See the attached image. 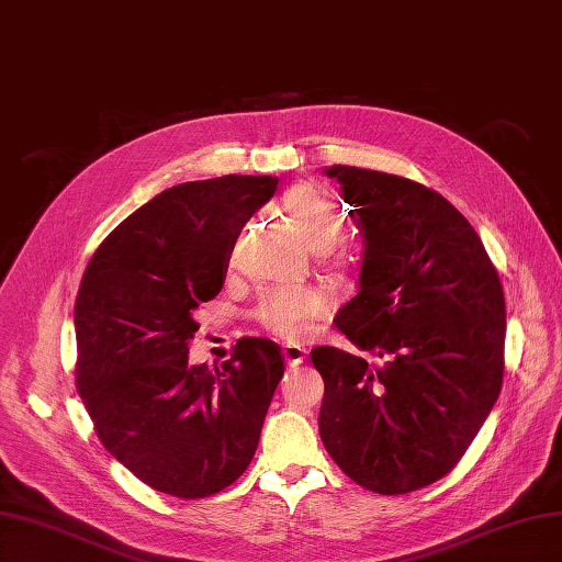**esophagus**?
I'll list each match as a JSON object with an SVG mask.
<instances>
[{
    "label": "esophagus",
    "instance_id": "esophagus-1",
    "mask_svg": "<svg viewBox=\"0 0 562 562\" xmlns=\"http://www.w3.org/2000/svg\"><path fill=\"white\" fill-rule=\"evenodd\" d=\"M283 359H285V363L291 366V368H297V366L304 363V359H307V349L295 345V342H288L283 347Z\"/></svg>",
    "mask_w": 562,
    "mask_h": 562
}]
</instances>
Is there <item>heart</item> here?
<instances>
[{"mask_svg":"<svg viewBox=\"0 0 562 562\" xmlns=\"http://www.w3.org/2000/svg\"><path fill=\"white\" fill-rule=\"evenodd\" d=\"M281 211L291 220L302 239L316 250L335 246L345 236V215L335 201L316 184L300 182L281 196ZM333 267H347V258L337 252ZM333 310V297L326 288L316 285H283L271 288L260 300L258 318L262 326L285 339H300L316 330L318 323Z\"/></svg>","mask_w":562,"mask_h":562,"instance_id":"obj_1","label":"heart"}]
</instances>
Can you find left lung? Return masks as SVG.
Masks as SVG:
<instances>
[{"mask_svg": "<svg viewBox=\"0 0 562 562\" xmlns=\"http://www.w3.org/2000/svg\"><path fill=\"white\" fill-rule=\"evenodd\" d=\"M366 250L335 316L361 356L312 349L326 394L318 434L351 481L403 495L443 479L504 380L506 304L481 236L448 199L401 176L330 166Z\"/></svg>", "mask_w": 562, "mask_h": 562, "instance_id": "obj_1", "label": "left lung"}]
</instances>
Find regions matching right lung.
Here are the masks:
<instances>
[{
    "instance_id": "obj_1",
    "label": "right lung",
    "mask_w": 562,
    "mask_h": 562,
    "mask_svg": "<svg viewBox=\"0 0 562 562\" xmlns=\"http://www.w3.org/2000/svg\"><path fill=\"white\" fill-rule=\"evenodd\" d=\"M277 184L271 176L176 184L116 225L83 271L77 391L100 443L164 495H215L258 450L283 378L279 345L241 337L217 368L190 363V339L196 307L220 293L236 239Z\"/></svg>"
}]
</instances>
